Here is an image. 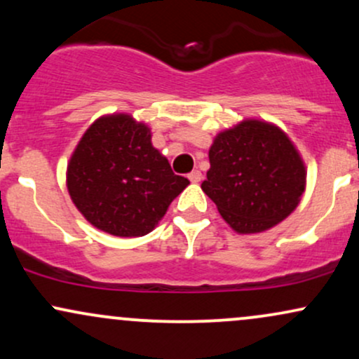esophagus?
Wrapping results in <instances>:
<instances>
[{"instance_id":"1","label":"esophagus","mask_w":359,"mask_h":359,"mask_svg":"<svg viewBox=\"0 0 359 359\" xmlns=\"http://www.w3.org/2000/svg\"><path fill=\"white\" fill-rule=\"evenodd\" d=\"M201 179H203V174H201L199 170H192L191 174H189V180H191V182H194V184L201 182Z\"/></svg>"}]
</instances>
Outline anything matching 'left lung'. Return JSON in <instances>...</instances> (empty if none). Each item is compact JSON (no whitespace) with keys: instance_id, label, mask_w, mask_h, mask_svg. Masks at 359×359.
I'll return each mask as SVG.
<instances>
[{"instance_id":"obj_1","label":"left lung","mask_w":359,"mask_h":359,"mask_svg":"<svg viewBox=\"0 0 359 359\" xmlns=\"http://www.w3.org/2000/svg\"><path fill=\"white\" fill-rule=\"evenodd\" d=\"M203 191L240 234L263 233L290 216L306 191L302 156L282 128L257 118L221 131L209 148Z\"/></svg>"}]
</instances>
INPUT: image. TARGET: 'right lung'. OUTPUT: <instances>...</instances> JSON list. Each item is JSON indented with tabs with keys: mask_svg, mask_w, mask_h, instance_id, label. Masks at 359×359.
<instances>
[{
	"mask_svg": "<svg viewBox=\"0 0 359 359\" xmlns=\"http://www.w3.org/2000/svg\"><path fill=\"white\" fill-rule=\"evenodd\" d=\"M191 184L151 145V131L128 113L90 125L67 163V191L94 228L119 238L154 231Z\"/></svg>",
	"mask_w": 359,
	"mask_h": 359,
	"instance_id": "1",
	"label": "right lung"
}]
</instances>
